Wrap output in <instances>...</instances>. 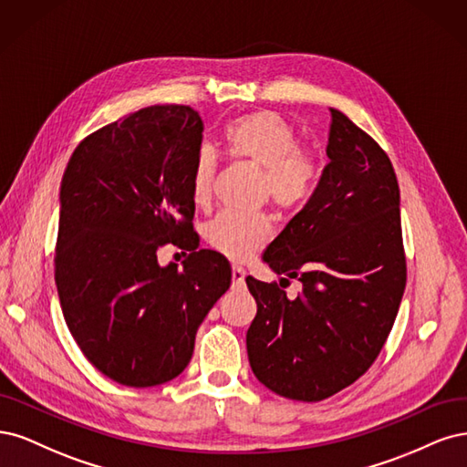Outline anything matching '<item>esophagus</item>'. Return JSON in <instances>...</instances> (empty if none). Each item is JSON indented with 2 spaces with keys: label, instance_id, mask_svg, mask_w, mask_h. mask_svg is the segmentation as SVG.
I'll return each instance as SVG.
<instances>
[{
  "label": "esophagus",
  "instance_id": "obj_1",
  "mask_svg": "<svg viewBox=\"0 0 467 467\" xmlns=\"http://www.w3.org/2000/svg\"><path fill=\"white\" fill-rule=\"evenodd\" d=\"M244 269L238 267V265H233V287L240 289L244 285Z\"/></svg>",
  "mask_w": 467,
  "mask_h": 467
}]
</instances>
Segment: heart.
<instances>
[{"label":"heart","instance_id":"heart-1","mask_svg":"<svg viewBox=\"0 0 467 467\" xmlns=\"http://www.w3.org/2000/svg\"><path fill=\"white\" fill-rule=\"evenodd\" d=\"M224 151L262 174L264 193L283 212L303 205L318 182V162L298 149L295 128L272 110H255L240 116L224 128ZM215 157L212 151L198 153L190 176V195L195 205H205L212 198ZM203 236L207 244L231 260H246L260 250L269 236L272 224L267 217L219 215L207 224Z\"/></svg>","mask_w":467,"mask_h":467}]
</instances>
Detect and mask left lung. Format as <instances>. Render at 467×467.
I'll return each instance as SVG.
<instances>
[{"instance_id":"1","label":"left lung","mask_w":467,"mask_h":467,"mask_svg":"<svg viewBox=\"0 0 467 467\" xmlns=\"http://www.w3.org/2000/svg\"><path fill=\"white\" fill-rule=\"evenodd\" d=\"M329 114L320 182L262 255L303 291L289 298L277 283L246 277L258 305L246 334L252 372L272 392L300 401L334 396L368 370L405 289L392 162L343 112Z\"/></svg>"}]
</instances>
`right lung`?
I'll return each mask as SVG.
<instances>
[{
    "instance_id": "1",
    "label": "right lung",
    "mask_w": 467,
    "mask_h": 467,
    "mask_svg": "<svg viewBox=\"0 0 467 467\" xmlns=\"http://www.w3.org/2000/svg\"><path fill=\"white\" fill-rule=\"evenodd\" d=\"M202 131L190 107L141 109L85 138L59 186V305L83 355L122 386L176 379L200 324L231 287L229 260L200 250L192 233ZM176 239L192 254L182 268L161 266L156 250Z\"/></svg>"
}]
</instances>
